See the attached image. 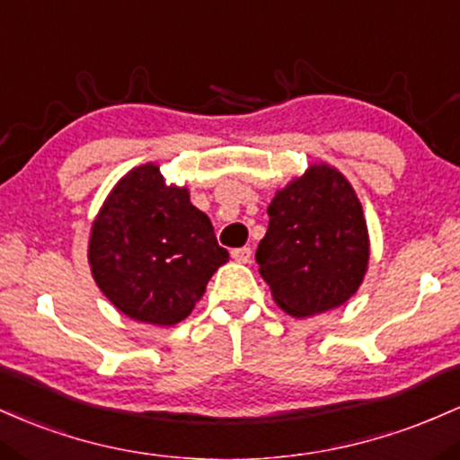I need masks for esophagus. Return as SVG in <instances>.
Wrapping results in <instances>:
<instances>
[{
    "mask_svg": "<svg viewBox=\"0 0 460 460\" xmlns=\"http://www.w3.org/2000/svg\"><path fill=\"white\" fill-rule=\"evenodd\" d=\"M230 254H232V258H234L236 262H250L252 247H236V250H232Z\"/></svg>",
    "mask_w": 460,
    "mask_h": 460,
    "instance_id": "obj_1",
    "label": "esophagus"
}]
</instances>
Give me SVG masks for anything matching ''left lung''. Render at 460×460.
I'll return each instance as SVG.
<instances>
[{
	"instance_id": "left-lung-1",
	"label": "left lung",
	"mask_w": 460,
	"mask_h": 460,
	"mask_svg": "<svg viewBox=\"0 0 460 460\" xmlns=\"http://www.w3.org/2000/svg\"><path fill=\"white\" fill-rule=\"evenodd\" d=\"M270 228L258 243L261 276L282 311L311 317L358 291L369 262V234L352 184L330 164H311L276 193Z\"/></svg>"
}]
</instances>
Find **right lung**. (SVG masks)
<instances>
[{
  "mask_svg": "<svg viewBox=\"0 0 460 460\" xmlns=\"http://www.w3.org/2000/svg\"><path fill=\"white\" fill-rule=\"evenodd\" d=\"M228 258L189 189L167 187L154 163L119 180L91 228L97 287L117 311L154 326L187 319Z\"/></svg>",
  "mask_w": 460,
  "mask_h": 460,
  "instance_id": "right-lung-1",
  "label": "right lung"
}]
</instances>
